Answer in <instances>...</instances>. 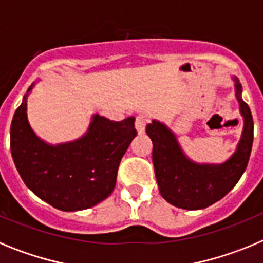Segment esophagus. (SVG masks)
I'll use <instances>...</instances> for the list:
<instances>
[{
    "mask_svg": "<svg viewBox=\"0 0 263 263\" xmlns=\"http://www.w3.org/2000/svg\"><path fill=\"white\" fill-rule=\"evenodd\" d=\"M148 122V118L143 117V116H138L136 118V129L138 132V134H143L145 133V129H146V125Z\"/></svg>",
    "mask_w": 263,
    "mask_h": 263,
    "instance_id": "esophagus-1",
    "label": "esophagus"
}]
</instances>
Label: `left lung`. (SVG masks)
Here are the masks:
<instances>
[{
  "label": "left lung",
  "mask_w": 263,
  "mask_h": 263,
  "mask_svg": "<svg viewBox=\"0 0 263 263\" xmlns=\"http://www.w3.org/2000/svg\"><path fill=\"white\" fill-rule=\"evenodd\" d=\"M236 97L243 117V129L236 152L221 164L196 163L179 145L175 134L163 122L154 120L146 126L153 141V163L159 192L164 200L182 210H203L225 196L246 170L253 145V117L241 97L242 87L233 78Z\"/></svg>",
  "instance_id": "8db88e82"
}]
</instances>
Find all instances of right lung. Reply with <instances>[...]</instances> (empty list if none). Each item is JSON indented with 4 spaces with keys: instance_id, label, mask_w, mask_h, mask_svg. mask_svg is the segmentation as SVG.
I'll return each mask as SVG.
<instances>
[{
    "instance_id": "right-lung-1",
    "label": "right lung",
    "mask_w": 263,
    "mask_h": 263,
    "mask_svg": "<svg viewBox=\"0 0 263 263\" xmlns=\"http://www.w3.org/2000/svg\"><path fill=\"white\" fill-rule=\"evenodd\" d=\"M13 116L10 150L21 178L39 199L64 212L87 210L113 192L117 170L137 136L134 117L110 121L95 115L87 133L72 142L50 145L27 120V96Z\"/></svg>"
}]
</instances>
